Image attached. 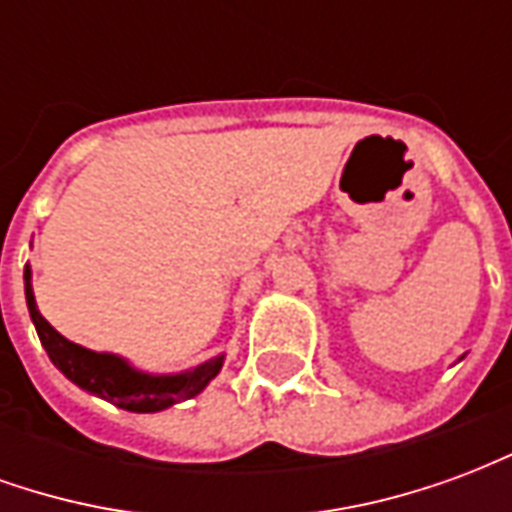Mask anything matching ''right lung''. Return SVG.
<instances>
[{"label":"right lung","mask_w":512,"mask_h":512,"mask_svg":"<svg viewBox=\"0 0 512 512\" xmlns=\"http://www.w3.org/2000/svg\"><path fill=\"white\" fill-rule=\"evenodd\" d=\"M29 266L24 268V293H27V307L32 315V323L38 329V337L46 354L60 370L62 376L82 386L93 395L104 397L115 406L136 411V414H150V411H164V408L175 406L180 400L200 395L208 386L211 378L222 370V356H216L205 365L194 367L189 373L180 376H147L139 373L134 367H128L120 356L112 354H95L87 351L82 345L65 340L54 326H51L43 315L38 312L35 296H32V282H29Z\"/></svg>","instance_id":"obj_1"}]
</instances>
